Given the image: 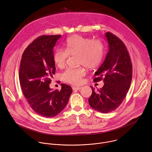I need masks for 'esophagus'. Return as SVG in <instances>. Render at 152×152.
Wrapping results in <instances>:
<instances>
[{
    "instance_id": "esophagus-1",
    "label": "esophagus",
    "mask_w": 152,
    "mask_h": 152,
    "mask_svg": "<svg viewBox=\"0 0 152 152\" xmlns=\"http://www.w3.org/2000/svg\"><path fill=\"white\" fill-rule=\"evenodd\" d=\"M82 88L81 87H79V86H73L72 89L73 90H80Z\"/></svg>"
}]
</instances>
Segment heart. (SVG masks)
Instances as JSON below:
<instances>
[{
  "label": "heart",
  "mask_w": 152,
  "mask_h": 152,
  "mask_svg": "<svg viewBox=\"0 0 152 152\" xmlns=\"http://www.w3.org/2000/svg\"><path fill=\"white\" fill-rule=\"evenodd\" d=\"M104 54L103 44L98 40H92L80 35H73L66 42V50L58 49L54 54V61L59 68H63L69 56H78V64L88 69L98 67ZM86 72L83 68H68L63 73V80L72 85H79Z\"/></svg>",
  "instance_id": "obj_1"
}]
</instances>
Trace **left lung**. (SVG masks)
<instances>
[{
	"label": "left lung",
	"instance_id": "obj_1",
	"mask_svg": "<svg viewBox=\"0 0 152 152\" xmlns=\"http://www.w3.org/2000/svg\"><path fill=\"white\" fill-rule=\"evenodd\" d=\"M105 36L109 43V51L105 60L95 73V82L103 80V88L92 92L88 102L94 110L107 113L116 110L125 99L130 87L132 66L124 43L110 32Z\"/></svg>",
	"mask_w": 152,
	"mask_h": 152
}]
</instances>
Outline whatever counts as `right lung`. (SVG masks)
<instances>
[{
    "mask_svg": "<svg viewBox=\"0 0 152 152\" xmlns=\"http://www.w3.org/2000/svg\"><path fill=\"white\" fill-rule=\"evenodd\" d=\"M61 35H43L36 39L24 51L19 79L23 94L31 109L46 118L56 116L66 106L72 93L71 86L61 83V89L49 88L56 72L54 49Z\"/></svg>",
    "mask_w": 152,
    "mask_h": 152,
    "instance_id": "add662e5",
    "label": "right lung"
}]
</instances>
